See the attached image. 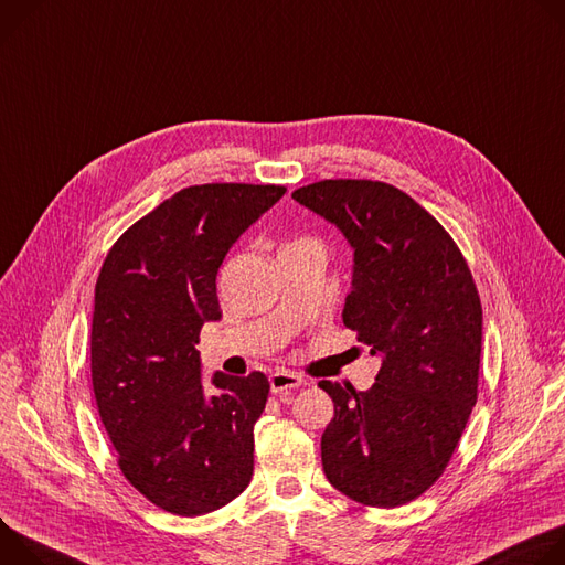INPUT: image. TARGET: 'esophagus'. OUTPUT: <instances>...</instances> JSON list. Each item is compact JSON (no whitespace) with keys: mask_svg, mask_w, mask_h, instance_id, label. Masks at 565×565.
<instances>
[{"mask_svg":"<svg viewBox=\"0 0 565 565\" xmlns=\"http://www.w3.org/2000/svg\"><path fill=\"white\" fill-rule=\"evenodd\" d=\"M269 384H271V393H289V391L302 386L305 380L300 377V374H296V372L276 370L271 377H269Z\"/></svg>","mask_w":565,"mask_h":565,"instance_id":"34e87169","label":"esophagus"}]
</instances>
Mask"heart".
Segmentation results:
<instances>
[{"instance_id":"obj_1","label":"heart","mask_w":565,"mask_h":565,"mask_svg":"<svg viewBox=\"0 0 565 565\" xmlns=\"http://www.w3.org/2000/svg\"><path fill=\"white\" fill-rule=\"evenodd\" d=\"M298 244H315V246H319V242H317V239H311V237H296V239L287 242L285 246H298Z\"/></svg>"}]
</instances>
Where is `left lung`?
I'll return each instance as SVG.
<instances>
[{"label": "left lung", "instance_id": "1", "mask_svg": "<svg viewBox=\"0 0 565 565\" xmlns=\"http://www.w3.org/2000/svg\"><path fill=\"white\" fill-rule=\"evenodd\" d=\"M291 198L354 248L343 323L382 356L367 391L319 382L334 402L323 471L361 505L411 503L447 469L478 399L476 282L443 224L391 183L326 179Z\"/></svg>", "mask_w": 565, "mask_h": 565}]
</instances>
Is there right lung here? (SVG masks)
Instances as JSON below:
<instances>
[{
  "instance_id": "1",
  "label": "right lung",
  "mask_w": 565,
  "mask_h": 565,
  "mask_svg": "<svg viewBox=\"0 0 565 565\" xmlns=\"http://www.w3.org/2000/svg\"><path fill=\"white\" fill-rule=\"evenodd\" d=\"M285 185L204 183L125 231L100 267L92 319V384L122 476L152 505L202 516L254 476L263 372H215L202 384V326L220 321L217 271L235 239Z\"/></svg>"
}]
</instances>
